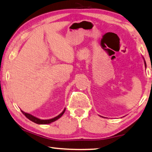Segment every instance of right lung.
Masks as SVG:
<instances>
[{"label": "right lung", "instance_id": "right-lung-1", "mask_svg": "<svg viewBox=\"0 0 152 152\" xmlns=\"http://www.w3.org/2000/svg\"><path fill=\"white\" fill-rule=\"evenodd\" d=\"M64 111H65V109L62 111V113H60V114L59 115H58L57 117H54V118L53 119H50V120H40V119H38L37 118V117L32 116V115H31L30 114H28V113H24L23 111H21L22 113H23V114L25 115V116L27 117V118L28 119V120H30V121H32V122H35L36 123V124H50V123H51L53 122H54V121L57 120L58 119H59L60 117L62 116V115L64 114Z\"/></svg>", "mask_w": 152, "mask_h": 152}]
</instances>
